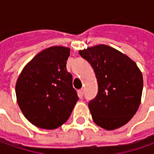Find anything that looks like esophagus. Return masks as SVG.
Here are the masks:
<instances>
[{
  "label": "esophagus",
  "instance_id": "obj_1",
  "mask_svg": "<svg viewBox=\"0 0 154 154\" xmlns=\"http://www.w3.org/2000/svg\"><path fill=\"white\" fill-rule=\"evenodd\" d=\"M78 96L80 97V98H82V96H83V89H80V90H78Z\"/></svg>",
  "mask_w": 154,
  "mask_h": 154
}]
</instances>
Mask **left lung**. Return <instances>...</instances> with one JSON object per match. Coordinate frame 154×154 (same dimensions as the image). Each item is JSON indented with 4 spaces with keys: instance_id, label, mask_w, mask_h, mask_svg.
Listing matches in <instances>:
<instances>
[{
    "instance_id": "8db88e82",
    "label": "left lung",
    "mask_w": 154,
    "mask_h": 154,
    "mask_svg": "<svg viewBox=\"0 0 154 154\" xmlns=\"http://www.w3.org/2000/svg\"><path fill=\"white\" fill-rule=\"evenodd\" d=\"M93 67L98 82V94L88 108L96 125L106 130L126 125L139 108L143 77L135 61L104 44L79 50Z\"/></svg>"
}]
</instances>
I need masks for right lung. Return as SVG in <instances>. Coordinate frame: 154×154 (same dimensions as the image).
I'll list each match as a JSON object with an SVG mask.
<instances>
[{
  "instance_id": "1",
  "label": "right lung",
  "mask_w": 154,
  "mask_h": 154,
  "mask_svg": "<svg viewBox=\"0 0 154 154\" xmlns=\"http://www.w3.org/2000/svg\"><path fill=\"white\" fill-rule=\"evenodd\" d=\"M69 56V48H48L26 64L17 79L19 108L38 128L54 130L65 124L78 100L72 74L66 70Z\"/></svg>"
}]
</instances>
